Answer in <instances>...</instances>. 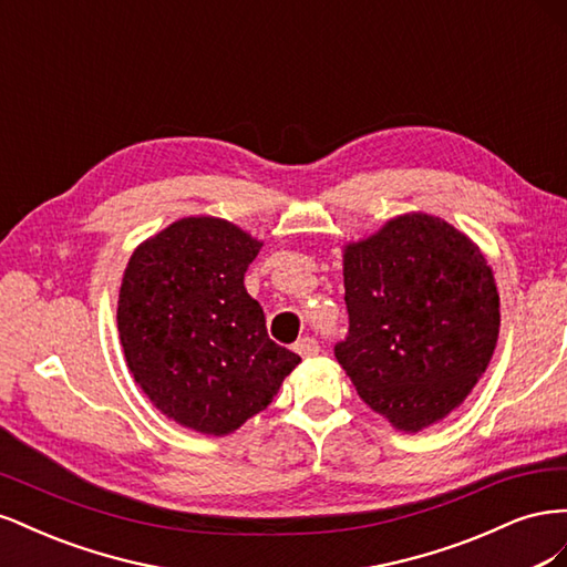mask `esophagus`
<instances>
[{
	"mask_svg": "<svg viewBox=\"0 0 567 567\" xmlns=\"http://www.w3.org/2000/svg\"><path fill=\"white\" fill-rule=\"evenodd\" d=\"M296 352H298L300 357H305V359L317 357V354H319V342H317L315 338H310V336H305V338H300V340L296 342Z\"/></svg>",
	"mask_w": 567,
	"mask_h": 567,
	"instance_id": "obj_1",
	"label": "esophagus"
}]
</instances>
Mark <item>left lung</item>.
<instances>
[{"instance_id":"1","label":"left lung","mask_w":567,"mask_h":567,"mask_svg":"<svg viewBox=\"0 0 567 567\" xmlns=\"http://www.w3.org/2000/svg\"><path fill=\"white\" fill-rule=\"evenodd\" d=\"M348 338L338 364L375 414L419 433L454 411L499 338L485 255L450 221L400 215L342 252Z\"/></svg>"}]
</instances>
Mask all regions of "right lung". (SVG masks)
I'll return each instance as SVG.
<instances>
[{
    "label": "right lung",
    "mask_w": 567,
    "mask_h": 567,
    "mask_svg": "<svg viewBox=\"0 0 567 567\" xmlns=\"http://www.w3.org/2000/svg\"><path fill=\"white\" fill-rule=\"evenodd\" d=\"M262 244L219 217H184L130 257L117 331L136 385L167 419L229 435L279 392L300 357L267 336L244 277Z\"/></svg>",
    "instance_id": "add662e5"
}]
</instances>
